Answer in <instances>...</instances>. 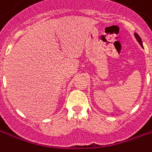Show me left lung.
I'll return each mask as SVG.
<instances>
[{
    "label": "left lung",
    "mask_w": 152,
    "mask_h": 152,
    "mask_svg": "<svg viewBox=\"0 0 152 152\" xmlns=\"http://www.w3.org/2000/svg\"><path fill=\"white\" fill-rule=\"evenodd\" d=\"M134 36H135V38H136L137 41H138V43H139L141 45V46L143 47V46H142V39H141L140 37H139V36H138V35H137V33H134Z\"/></svg>",
    "instance_id": "obj_1"
}]
</instances>
